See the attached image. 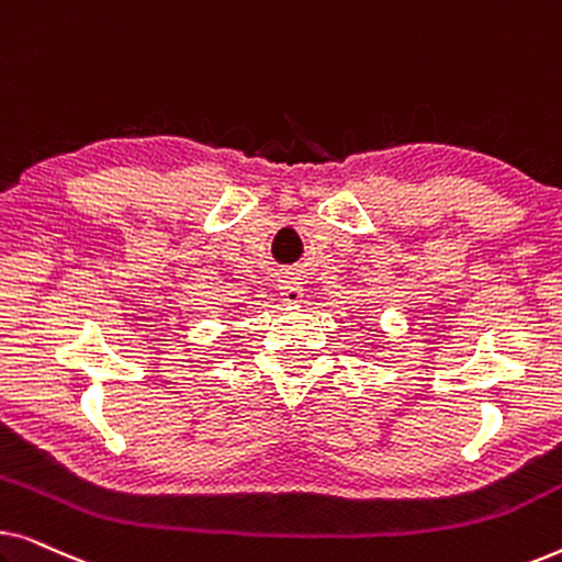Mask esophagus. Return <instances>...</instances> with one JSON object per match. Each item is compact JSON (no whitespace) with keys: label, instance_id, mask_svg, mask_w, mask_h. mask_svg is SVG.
I'll return each instance as SVG.
<instances>
[{"label":"esophagus","instance_id":"obj_1","mask_svg":"<svg viewBox=\"0 0 562 562\" xmlns=\"http://www.w3.org/2000/svg\"><path fill=\"white\" fill-rule=\"evenodd\" d=\"M279 291H281V299H283V302H286V304L302 302V286H299L296 276L283 273L281 279H279Z\"/></svg>","mask_w":562,"mask_h":562}]
</instances>
